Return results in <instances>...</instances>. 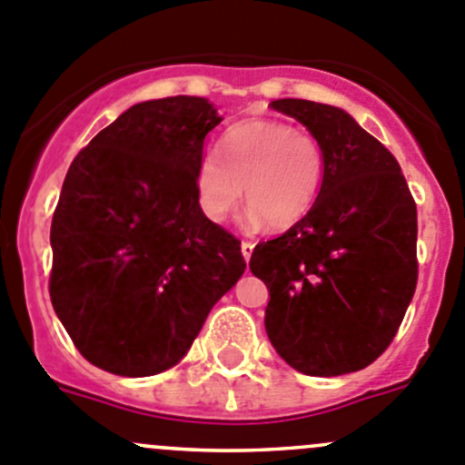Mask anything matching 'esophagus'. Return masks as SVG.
<instances>
[{
  "mask_svg": "<svg viewBox=\"0 0 465 465\" xmlns=\"http://www.w3.org/2000/svg\"><path fill=\"white\" fill-rule=\"evenodd\" d=\"M252 248H255V243L252 242H242V255H243V260H251V255H252Z\"/></svg>",
  "mask_w": 465,
  "mask_h": 465,
  "instance_id": "esophagus-1",
  "label": "esophagus"
}]
</instances>
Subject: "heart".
Instances as JSON below:
<instances>
[{"label":"heart","instance_id":"1","mask_svg":"<svg viewBox=\"0 0 465 465\" xmlns=\"http://www.w3.org/2000/svg\"><path fill=\"white\" fill-rule=\"evenodd\" d=\"M325 181V155L312 135L271 119L228 128L222 158L213 151L196 163L194 192L205 219L219 223L242 199L246 222L273 231L301 223L314 208Z\"/></svg>","mask_w":465,"mask_h":465}]
</instances>
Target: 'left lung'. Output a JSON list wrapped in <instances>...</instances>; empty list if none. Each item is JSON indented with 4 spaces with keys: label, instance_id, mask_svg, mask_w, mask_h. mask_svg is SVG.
Instances as JSON below:
<instances>
[{
    "label": "left lung",
    "instance_id": "8db88e82",
    "mask_svg": "<svg viewBox=\"0 0 465 465\" xmlns=\"http://www.w3.org/2000/svg\"><path fill=\"white\" fill-rule=\"evenodd\" d=\"M271 108L319 142L325 181L312 213L251 255L269 289L266 334L298 373L361 371L393 341L416 292V203L398 160L346 110L305 99Z\"/></svg>",
    "mask_w": 465,
    "mask_h": 465
}]
</instances>
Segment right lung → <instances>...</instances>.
Instances as JSON below:
<instances>
[{
    "label": "right lung",
    "instance_id": "1",
    "mask_svg": "<svg viewBox=\"0 0 465 465\" xmlns=\"http://www.w3.org/2000/svg\"><path fill=\"white\" fill-rule=\"evenodd\" d=\"M222 119L203 96L142 101L70 164L49 293L78 352L108 373L176 366L246 269L237 239L196 203V163Z\"/></svg>",
    "mask_w": 465,
    "mask_h": 465
}]
</instances>
